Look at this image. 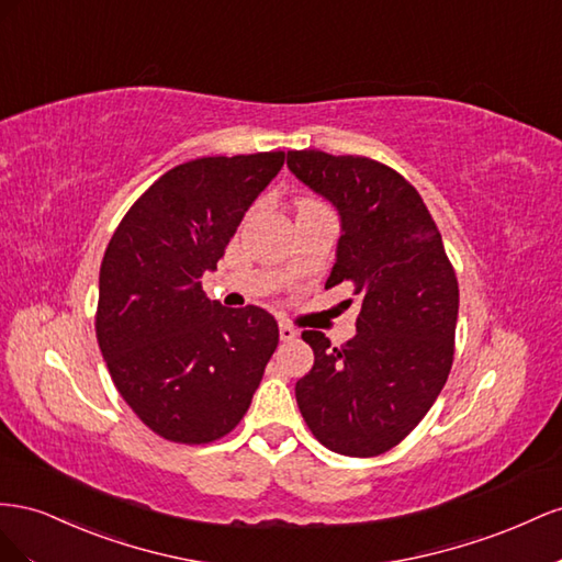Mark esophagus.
<instances>
[{
	"label": "esophagus",
	"instance_id": "esophagus-1",
	"mask_svg": "<svg viewBox=\"0 0 562 562\" xmlns=\"http://www.w3.org/2000/svg\"><path fill=\"white\" fill-rule=\"evenodd\" d=\"M299 336V329L292 327L290 323H280V339L282 341H294Z\"/></svg>",
	"mask_w": 562,
	"mask_h": 562
}]
</instances>
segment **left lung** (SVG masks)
Returning <instances> with one entry per match:
<instances>
[{
    "label": "left lung",
    "instance_id": "8db88e82",
    "mask_svg": "<svg viewBox=\"0 0 562 562\" xmlns=\"http://www.w3.org/2000/svg\"><path fill=\"white\" fill-rule=\"evenodd\" d=\"M286 167L341 218L325 286L352 282L362 299L344 346L301 334L315 362L296 381V403L327 450L376 457L409 436L452 370L454 268L422 195L391 167L323 150H290Z\"/></svg>",
    "mask_w": 562,
    "mask_h": 562
}]
</instances>
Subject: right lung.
<instances>
[{
  "label": "right lung",
  "instance_id": "right-lung-1",
  "mask_svg": "<svg viewBox=\"0 0 562 562\" xmlns=\"http://www.w3.org/2000/svg\"><path fill=\"white\" fill-rule=\"evenodd\" d=\"M282 165L278 150L173 167L105 249L95 339L124 403L165 440L204 445L231 432L278 348L276 317L206 299L202 276Z\"/></svg>",
  "mask_w": 562,
  "mask_h": 562
}]
</instances>
